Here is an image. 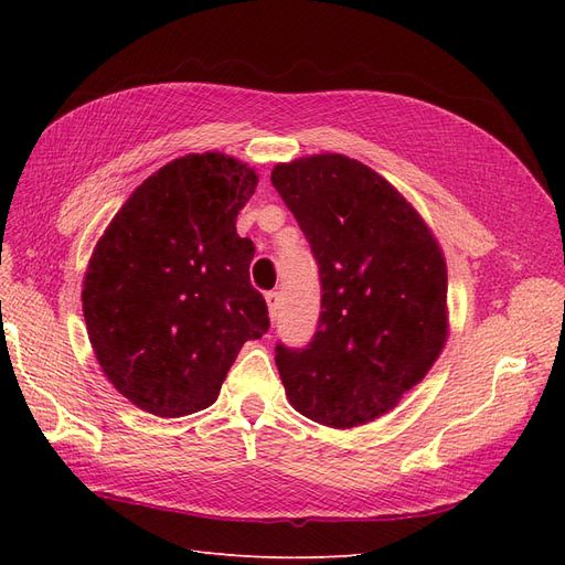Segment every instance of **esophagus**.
<instances>
[{
	"instance_id": "34e87169",
	"label": "esophagus",
	"mask_w": 565,
	"mask_h": 565,
	"mask_svg": "<svg viewBox=\"0 0 565 565\" xmlns=\"http://www.w3.org/2000/svg\"><path fill=\"white\" fill-rule=\"evenodd\" d=\"M266 306H268V316L276 318L280 309V295L278 292H266Z\"/></svg>"
}]
</instances>
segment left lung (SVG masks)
<instances>
[{"label":"left lung","mask_w":565,"mask_h":565,"mask_svg":"<svg viewBox=\"0 0 565 565\" xmlns=\"http://www.w3.org/2000/svg\"><path fill=\"white\" fill-rule=\"evenodd\" d=\"M320 268L309 347L278 344L289 403L318 424L353 429L398 405L448 341V266L431 228L384 177L339 152L273 167Z\"/></svg>","instance_id":"8db88e82"}]
</instances>
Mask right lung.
<instances>
[{"mask_svg": "<svg viewBox=\"0 0 565 565\" xmlns=\"http://www.w3.org/2000/svg\"><path fill=\"white\" fill-rule=\"evenodd\" d=\"M259 174L218 150L160 167L113 216L84 273L82 311L100 370L136 407H210L247 339L268 330L235 218Z\"/></svg>", "mask_w": 565, "mask_h": 565, "instance_id": "1", "label": "right lung"}]
</instances>
